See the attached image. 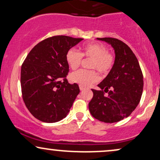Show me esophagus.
I'll use <instances>...</instances> for the list:
<instances>
[{
	"instance_id": "1",
	"label": "esophagus",
	"mask_w": 160,
	"mask_h": 160,
	"mask_svg": "<svg viewBox=\"0 0 160 160\" xmlns=\"http://www.w3.org/2000/svg\"><path fill=\"white\" fill-rule=\"evenodd\" d=\"M79 87H80V90H81V91H82V90H83V89H86V87H84V86H82V85L79 86Z\"/></svg>"
}]
</instances>
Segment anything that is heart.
Instances as JSON below:
<instances>
[{
	"label": "heart",
	"mask_w": 160,
	"mask_h": 160,
	"mask_svg": "<svg viewBox=\"0 0 160 160\" xmlns=\"http://www.w3.org/2000/svg\"><path fill=\"white\" fill-rule=\"evenodd\" d=\"M82 57L91 59L89 68L97 70L100 74H107L114 63V57L108 52L105 46L101 43H92L84 45L81 52L77 49H70L66 54V61L72 70H76L81 65ZM98 74L95 71L79 70L70 75V80L80 85L87 86L98 80Z\"/></svg>",
	"instance_id": "obj_1"
}]
</instances>
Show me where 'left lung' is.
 Instances as JSON below:
<instances>
[{"label": "left lung", "instance_id": "obj_1", "mask_svg": "<svg viewBox=\"0 0 160 160\" xmlns=\"http://www.w3.org/2000/svg\"><path fill=\"white\" fill-rule=\"evenodd\" d=\"M97 39L112 46L115 61L109 74L98 85L101 90L92 89L93 97L89 109L95 119L112 123L128 117L136 108L142 95L144 78L136 56L126 43L112 38Z\"/></svg>", "mask_w": 160, "mask_h": 160}]
</instances>
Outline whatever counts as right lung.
I'll list each match as a JSON object with an SVG mask.
<instances>
[{"mask_svg":"<svg viewBox=\"0 0 160 160\" xmlns=\"http://www.w3.org/2000/svg\"><path fill=\"white\" fill-rule=\"evenodd\" d=\"M82 38L58 35L38 43L28 54L21 68V88L25 106L35 118L56 122L66 117L80 93L77 83L66 76V54Z\"/></svg>","mask_w":160,"mask_h":160,"instance_id":"right-lung-1","label":"right lung"}]
</instances>
